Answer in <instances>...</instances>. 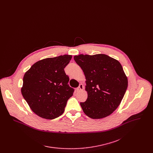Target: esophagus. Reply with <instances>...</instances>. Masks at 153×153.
<instances>
[{
    "instance_id": "1",
    "label": "esophagus",
    "mask_w": 153,
    "mask_h": 153,
    "mask_svg": "<svg viewBox=\"0 0 153 153\" xmlns=\"http://www.w3.org/2000/svg\"><path fill=\"white\" fill-rule=\"evenodd\" d=\"M83 89H84V86H83V85L82 84H81L79 85V87L77 88L76 90H77V92H80V91H82Z\"/></svg>"
}]
</instances>
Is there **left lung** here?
I'll use <instances>...</instances> for the list:
<instances>
[{
  "mask_svg": "<svg viewBox=\"0 0 153 153\" xmlns=\"http://www.w3.org/2000/svg\"><path fill=\"white\" fill-rule=\"evenodd\" d=\"M74 59L86 79L88 98L80 105L92 119L108 117L122 102L128 87V80L120 63L104 54H80Z\"/></svg>",
  "mask_w": 153,
  "mask_h": 153,
  "instance_id": "left-lung-1",
  "label": "left lung"
}]
</instances>
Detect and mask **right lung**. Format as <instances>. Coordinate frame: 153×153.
Returning a JSON list of instances; mask_svg holds the SVG:
<instances>
[{"mask_svg": "<svg viewBox=\"0 0 153 153\" xmlns=\"http://www.w3.org/2000/svg\"><path fill=\"white\" fill-rule=\"evenodd\" d=\"M72 56H59L37 61L25 73L22 96L38 116L53 119L61 115L74 89L69 86L64 68Z\"/></svg>", "mask_w": 153, "mask_h": 153, "instance_id": "add662e5", "label": "right lung"}]
</instances>
